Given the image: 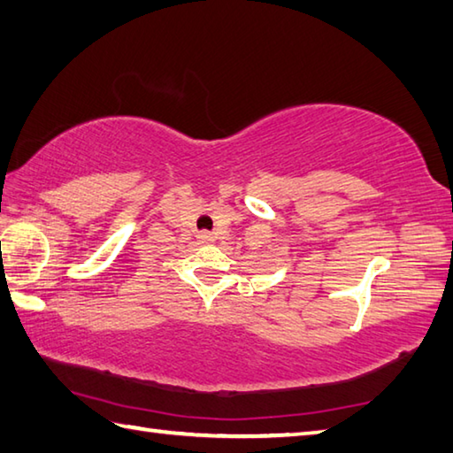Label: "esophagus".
Instances as JSON below:
<instances>
[{
    "label": "esophagus",
    "instance_id": "esophagus-1",
    "mask_svg": "<svg viewBox=\"0 0 453 453\" xmlns=\"http://www.w3.org/2000/svg\"><path fill=\"white\" fill-rule=\"evenodd\" d=\"M196 239H198V243H214L216 242L214 234H210V232H200L196 235Z\"/></svg>",
    "mask_w": 453,
    "mask_h": 453
}]
</instances>
